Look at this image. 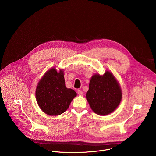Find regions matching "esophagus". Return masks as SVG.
Here are the masks:
<instances>
[{
	"label": "esophagus",
	"mask_w": 156,
	"mask_h": 156,
	"mask_svg": "<svg viewBox=\"0 0 156 156\" xmlns=\"http://www.w3.org/2000/svg\"><path fill=\"white\" fill-rule=\"evenodd\" d=\"M77 93H78V94L79 96H83V91H81V90H80L77 91Z\"/></svg>",
	"instance_id": "1"
}]
</instances>
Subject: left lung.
Here are the masks:
<instances>
[{
    "instance_id": "left-lung-1",
    "label": "left lung",
    "mask_w": 156,
    "mask_h": 156,
    "mask_svg": "<svg viewBox=\"0 0 156 156\" xmlns=\"http://www.w3.org/2000/svg\"><path fill=\"white\" fill-rule=\"evenodd\" d=\"M122 94L120 86L114 75L106 71L103 75L95 74L91 77L86 98L94 112L106 115L119 105Z\"/></svg>"
}]
</instances>
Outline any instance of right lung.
<instances>
[{"label": "right lung", "mask_w": 156, "mask_h": 156, "mask_svg": "<svg viewBox=\"0 0 156 156\" xmlns=\"http://www.w3.org/2000/svg\"><path fill=\"white\" fill-rule=\"evenodd\" d=\"M76 96L72 89L65 86L63 70L58 72L55 68L48 70L36 87V98L43 112L49 115H59L67 110Z\"/></svg>", "instance_id": "obj_1"}]
</instances>
